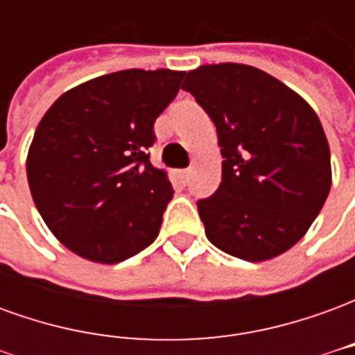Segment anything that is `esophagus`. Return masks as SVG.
<instances>
[{
    "instance_id": "esophagus-1",
    "label": "esophagus",
    "mask_w": 355,
    "mask_h": 355,
    "mask_svg": "<svg viewBox=\"0 0 355 355\" xmlns=\"http://www.w3.org/2000/svg\"><path fill=\"white\" fill-rule=\"evenodd\" d=\"M190 177H192V169H190V167H188V169L180 171V178H182L184 182H188V180H190Z\"/></svg>"
}]
</instances>
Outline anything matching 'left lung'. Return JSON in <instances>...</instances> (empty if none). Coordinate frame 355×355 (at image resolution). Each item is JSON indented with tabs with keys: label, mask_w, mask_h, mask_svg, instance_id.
<instances>
[{
	"label": "left lung",
	"mask_w": 355,
	"mask_h": 355,
	"mask_svg": "<svg viewBox=\"0 0 355 355\" xmlns=\"http://www.w3.org/2000/svg\"><path fill=\"white\" fill-rule=\"evenodd\" d=\"M182 89L213 119L224 157L218 190L198 200L207 239L249 262L285 253L331 190V152L315 112L247 64L200 66Z\"/></svg>",
	"instance_id": "1"
}]
</instances>
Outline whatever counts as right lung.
<instances>
[{"label":"right lung","mask_w":355,"mask_h":355,"mask_svg":"<svg viewBox=\"0 0 355 355\" xmlns=\"http://www.w3.org/2000/svg\"><path fill=\"white\" fill-rule=\"evenodd\" d=\"M182 78L173 70L101 76L43 116L28 152V184L45 224L70 251L116 264L157 238L173 186L148 150Z\"/></svg>","instance_id":"add662e5"}]
</instances>
